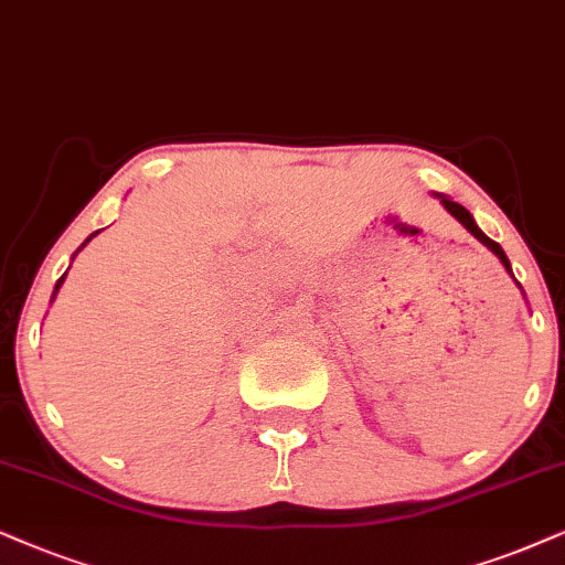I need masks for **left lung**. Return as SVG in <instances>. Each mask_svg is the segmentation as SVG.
Listing matches in <instances>:
<instances>
[{"mask_svg":"<svg viewBox=\"0 0 565 565\" xmlns=\"http://www.w3.org/2000/svg\"><path fill=\"white\" fill-rule=\"evenodd\" d=\"M438 198H440L443 209H446L448 213H451V216H454L456 221H461V226H463V230H467L469 234H472V237H477V239H480V242H482V245H484V247H488V249H490V253H492V255H495V258L503 263V268H505V270H509V276L513 278L511 263H509V258H505L503 247H501V245H498V242H492V239L488 237V234H484V232L480 230V226H477V224H475L472 213H469L467 209H463V205H459V203H454V200H451V198H446V195H438ZM513 281H516V278H513ZM516 287L521 289V284H519V281H516ZM521 291H524V289H521Z\"/></svg>","mask_w":565,"mask_h":565,"instance_id":"left-lung-1","label":"left lung"}]
</instances>
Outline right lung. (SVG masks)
Returning <instances> with one entry per match:
<instances>
[{
	"instance_id": "obj_1",
	"label": "right lung",
	"mask_w": 565,
	"mask_h": 565,
	"mask_svg": "<svg viewBox=\"0 0 565 565\" xmlns=\"http://www.w3.org/2000/svg\"><path fill=\"white\" fill-rule=\"evenodd\" d=\"M90 237H96V234H90ZM90 237H88V239H85V242H90ZM85 242H83V247H85ZM64 276H67V274H64ZM64 276L60 278V281H56V287H54V295H52V299L56 297V291H60V287H62V281H64Z\"/></svg>"
}]
</instances>
